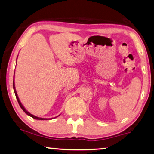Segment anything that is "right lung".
<instances>
[{
  "mask_svg": "<svg viewBox=\"0 0 154 154\" xmlns=\"http://www.w3.org/2000/svg\"><path fill=\"white\" fill-rule=\"evenodd\" d=\"M13 87H14V93H15V95H16V99H17V100H18V104H19V105H20V107H21V109H23V111H24V112L26 113V114H27L28 116H31V117L33 118H34V119H36V120H49V119H50V118H39V117L35 116L32 115V114H31L30 113L28 112L25 109V107H23L22 104H21V103L20 102L19 98H18V95H17V93H16V89H15V85H14V81H13Z\"/></svg>",
  "mask_w": 154,
  "mask_h": 154,
  "instance_id": "obj_1",
  "label": "right lung"
}]
</instances>
